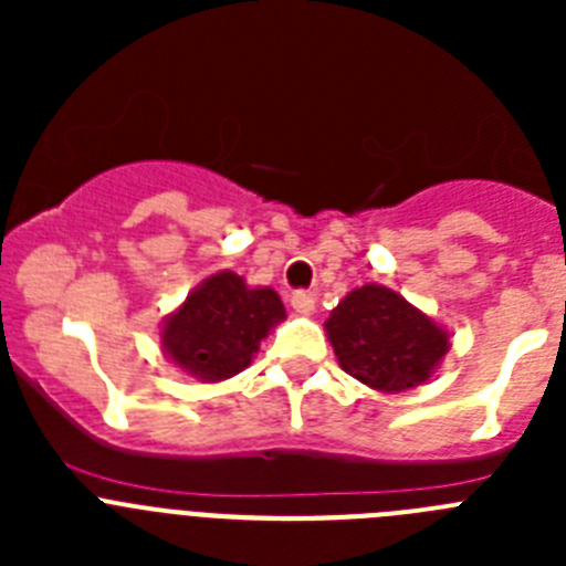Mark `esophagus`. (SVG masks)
<instances>
[{
	"mask_svg": "<svg viewBox=\"0 0 566 566\" xmlns=\"http://www.w3.org/2000/svg\"><path fill=\"white\" fill-rule=\"evenodd\" d=\"M292 306L297 314H312L314 312V294L308 292H294L292 294Z\"/></svg>",
	"mask_w": 566,
	"mask_h": 566,
	"instance_id": "esophagus-1",
	"label": "esophagus"
}]
</instances>
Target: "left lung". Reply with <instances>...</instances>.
Masks as SVG:
<instances>
[{
	"instance_id": "8db88e82",
	"label": "left lung",
	"mask_w": 566,
	"mask_h": 566,
	"mask_svg": "<svg viewBox=\"0 0 566 566\" xmlns=\"http://www.w3.org/2000/svg\"><path fill=\"white\" fill-rule=\"evenodd\" d=\"M326 334L339 368L382 394L428 382L451 348L437 319L379 283L345 294L328 314Z\"/></svg>"
}]
</instances>
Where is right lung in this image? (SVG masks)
<instances>
[{
  "label": "right lung",
  "instance_id": "right-lung-1",
  "mask_svg": "<svg viewBox=\"0 0 566 566\" xmlns=\"http://www.w3.org/2000/svg\"><path fill=\"white\" fill-rule=\"evenodd\" d=\"M286 319L283 300L269 286H249L240 274H209L161 323V348L184 374L221 382L252 363L260 339Z\"/></svg>",
  "mask_w": 566,
  "mask_h": 566
}]
</instances>
